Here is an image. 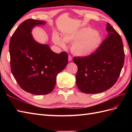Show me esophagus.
<instances>
[{
	"label": "esophagus",
	"instance_id": "1",
	"mask_svg": "<svg viewBox=\"0 0 132 132\" xmlns=\"http://www.w3.org/2000/svg\"><path fill=\"white\" fill-rule=\"evenodd\" d=\"M68 60H69V61H72V57L71 55H69V57H68Z\"/></svg>",
	"mask_w": 132,
	"mask_h": 132
}]
</instances>
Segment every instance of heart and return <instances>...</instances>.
Returning <instances> with one entry per match:
<instances>
[{"label": "heart", "mask_w": 132, "mask_h": 132, "mask_svg": "<svg viewBox=\"0 0 132 132\" xmlns=\"http://www.w3.org/2000/svg\"><path fill=\"white\" fill-rule=\"evenodd\" d=\"M52 40L55 45L62 48L66 46V42L72 43V52L76 55L84 57L92 54L98 48L102 41V37L97 31L89 27H85L64 35L63 38L54 33Z\"/></svg>", "instance_id": "b5f03b06"}]
</instances>
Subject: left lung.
I'll use <instances>...</instances> for the list:
<instances>
[{"label":"left lung","mask_w":132,"mask_h":132,"mask_svg":"<svg viewBox=\"0 0 132 132\" xmlns=\"http://www.w3.org/2000/svg\"><path fill=\"white\" fill-rule=\"evenodd\" d=\"M108 37L88 56L74 57L78 66L76 83L86 94H97L111 88L117 82L124 63L122 39L110 24L106 23Z\"/></svg>","instance_id":"obj_1"}]
</instances>
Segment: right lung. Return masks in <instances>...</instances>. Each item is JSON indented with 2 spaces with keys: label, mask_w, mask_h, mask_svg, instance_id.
<instances>
[{
  "label": "right lung",
  "mask_w": 132,
  "mask_h": 132,
  "mask_svg": "<svg viewBox=\"0 0 132 132\" xmlns=\"http://www.w3.org/2000/svg\"><path fill=\"white\" fill-rule=\"evenodd\" d=\"M44 21L29 19L16 29L10 41L11 69L20 87L33 95H46L54 89L56 77L66 68L68 55L53 52L47 44L36 42L31 34Z\"/></svg>",
  "instance_id": "add662e5"
}]
</instances>
